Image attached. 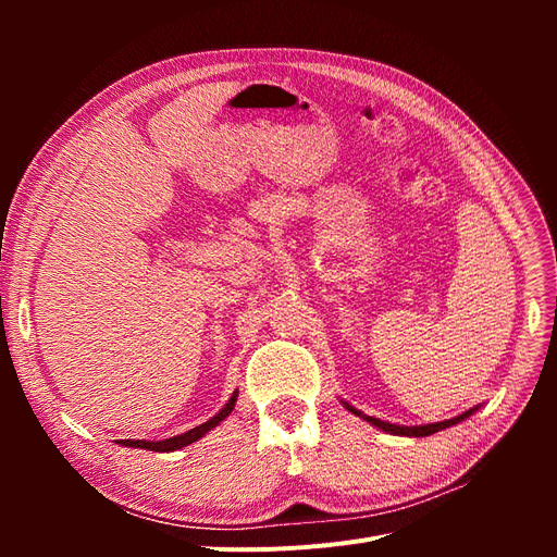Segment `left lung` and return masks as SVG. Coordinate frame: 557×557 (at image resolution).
Returning <instances> with one entry per match:
<instances>
[{"label": "left lung", "instance_id": "obj_1", "mask_svg": "<svg viewBox=\"0 0 557 557\" xmlns=\"http://www.w3.org/2000/svg\"><path fill=\"white\" fill-rule=\"evenodd\" d=\"M344 407H346L350 413H356V416L364 418L367 423H372L374 428H379V430H383V432H387V434H399V436H430V434L440 432V430H446V428H450V425H458L460 420L469 418L471 413H474V411L479 409V407H474V409H469V411H465V413H460V416H455V418H450V420H442V423H430V425H411V428H404V425H395V423H385V420H379V418H372V416H364L362 411L352 409L350 404H346V401H344Z\"/></svg>", "mask_w": 557, "mask_h": 557}]
</instances>
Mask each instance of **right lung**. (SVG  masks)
<instances>
[{
  "mask_svg": "<svg viewBox=\"0 0 557 557\" xmlns=\"http://www.w3.org/2000/svg\"><path fill=\"white\" fill-rule=\"evenodd\" d=\"M234 401H237V393H234V395L230 397V401L225 404V407H223L221 411H218L213 418H209L207 423H201V425H197V428H193V430H188V432H183V434H178V436H172V440H164V442H144V440H123V442H121V440H117V444H121V446H129V448L156 450V453L178 450V448H183V446H188V444L201 440V436H205L209 430H213L215 425H221L223 420L232 413Z\"/></svg>",
  "mask_w": 557,
  "mask_h": 557,
  "instance_id": "right-lung-1",
  "label": "right lung"
}]
</instances>
